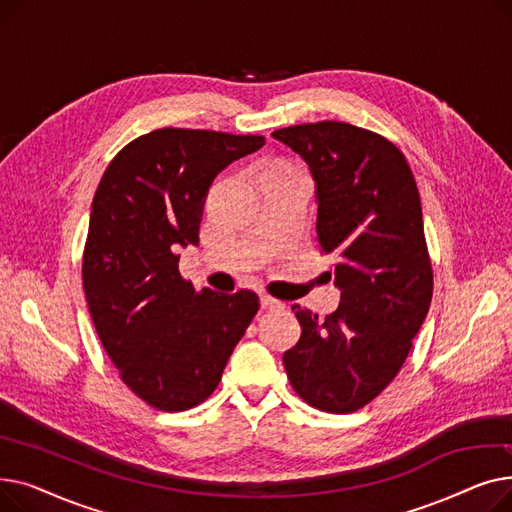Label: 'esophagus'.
<instances>
[{"mask_svg": "<svg viewBox=\"0 0 512 512\" xmlns=\"http://www.w3.org/2000/svg\"><path fill=\"white\" fill-rule=\"evenodd\" d=\"M259 301H261V307H263V309H282V307H284L282 301L270 297V294H261Z\"/></svg>", "mask_w": 512, "mask_h": 512, "instance_id": "1", "label": "esophagus"}]
</instances>
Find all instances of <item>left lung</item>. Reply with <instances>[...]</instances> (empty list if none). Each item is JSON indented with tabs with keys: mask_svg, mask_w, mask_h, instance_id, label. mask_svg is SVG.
Listing matches in <instances>:
<instances>
[{
	"mask_svg": "<svg viewBox=\"0 0 512 512\" xmlns=\"http://www.w3.org/2000/svg\"><path fill=\"white\" fill-rule=\"evenodd\" d=\"M272 137L307 161L317 240L340 288L326 319L292 305L303 332L284 369L307 405L353 413L396 378L432 303L417 184L394 143L353 124H297Z\"/></svg>",
	"mask_w": 512,
	"mask_h": 512,
	"instance_id": "1",
	"label": "left lung"
}]
</instances>
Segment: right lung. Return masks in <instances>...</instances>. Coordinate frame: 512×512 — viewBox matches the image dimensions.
<instances>
[{"mask_svg": "<svg viewBox=\"0 0 512 512\" xmlns=\"http://www.w3.org/2000/svg\"><path fill=\"white\" fill-rule=\"evenodd\" d=\"M263 143L259 134L159 128L128 143L95 191L83 255L89 313L122 382L159 411L211 396L259 309L251 290L195 292L178 249L199 242L213 178Z\"/></svg>", "mask_w": 512, "mask_h": 512, "instance_id": "add662e5", "label": "right lung"}]
</instances>
